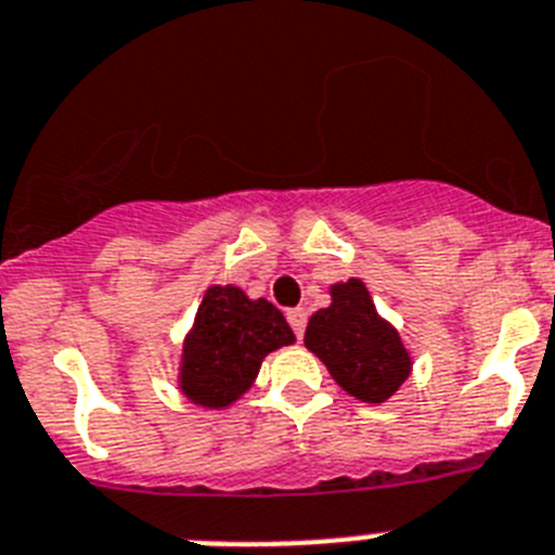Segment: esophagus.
I'll return each instance as SVG.
<instances>
[{
	"mask_svg": "<svg viewBox=\"0 0 555 555\" xmlns=\"http://www.w3.org/2000/svg\"><path fill=\"white\" fill-rule=\"evenodd\" d=\"M287 321H291L293 332H296V337L301 340V335H305V330H307V312L305 310H291V312H287Z\"/></svg>",
	"mask_w": 555,
	"mask_h": 555,
	"instance_id": "1",
	"label": "esophagus"
}]
</instances>
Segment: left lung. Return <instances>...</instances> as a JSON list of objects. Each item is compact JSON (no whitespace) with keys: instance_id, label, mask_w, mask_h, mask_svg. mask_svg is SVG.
<instances>
[{"instance_id":"left-lung-1","label":"left lung","mask_w":555,"mask_h":555,"mask_svg":"<svg viewBox=\"0 0 555 555\" xmlns=\"http://www.w3.org/2000/svg\"><path fill=\"white\" fill-rule=\"evenodd\" d=\"M332 305L310 318L305 346L324 360L346 393L363 402H385L411 374V354L399 332L377 315L360 279L332 284Z\"/></svg>"}]
</instances>
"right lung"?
<instances>
[{
    "instance_id": "1",
    "label": "right lung",
    "mask_w": 555,
    "mask_h": 555,
    "mask_svg": "<svg viewBox=\"0 0 555 555\" xmlns=\"http://www.w3.org/2000/svg\"><path fill=\"white\" fill-rule=\"evenodd\" d=\"M296 340L282 312L240 287H209L181 358V391L204 408H225L257 379L264 354Z\"/></svg>"
}]
</instances>
